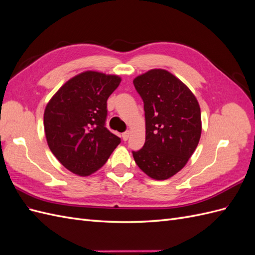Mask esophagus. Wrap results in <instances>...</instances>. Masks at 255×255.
<instances>
[{
	"label": "esophagus",
	"mask_w": 255,
	"mask_h": 255,
	"mask_svg": "<svg viewBox=\"0 0 255 255\" xmlns=\"http://www.w3.org/2000/svg\"><path fill=\"white\" fill-rule=\"evenodd\" d=\"M128 137H129V132H128V130H127L126 133L122 134V139L125 140V141H127L128 139Z\"/></svg>",
	"instance_id": "34e87169"
}]
</instances>
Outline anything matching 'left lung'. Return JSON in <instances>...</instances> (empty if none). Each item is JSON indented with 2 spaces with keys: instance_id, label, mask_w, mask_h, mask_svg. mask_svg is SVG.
Instances as JSON below:
<instances>
[{
  "instance_id": "8db88e82",
  "label": "left lung",
  "mask_w": 255,
  "mask_h": 255,
  "mask_svg": "<svg viewBox=\"0 0 255 255\" xmlns=\"http://www.w3.org/2000/svg\"><path fill=\"white\" fill-rule=\"evenodd\" d=\"M133 83L143 100L145 116V141L133 157L151 179L167 180L185 167L199 143V102L186 85L165 69H152Z\"/></svg>"
}]
</instances>
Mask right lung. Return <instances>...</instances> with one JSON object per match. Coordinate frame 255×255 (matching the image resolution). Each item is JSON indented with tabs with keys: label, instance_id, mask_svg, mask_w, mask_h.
I'll list each match as a JSON object with an SVG mask.
<instances>
[{
	"label": "right lung",
	"instance_id": "1",
	"mask_svg": "<svg viewBox=\"0 0 255 255\" xmlns=\"http://www.w3.org/2000/svg\"><path fill=\"white\" fill-rule=\"evenodd\" d=\"M120 83L119 75L84 71L67 81L45 106L48 145L72 173H95L121 142L105 128L107 99Z\"/></svg>",
	"mask_w": 255,
	"mask_h": 255
}]
</instances>
